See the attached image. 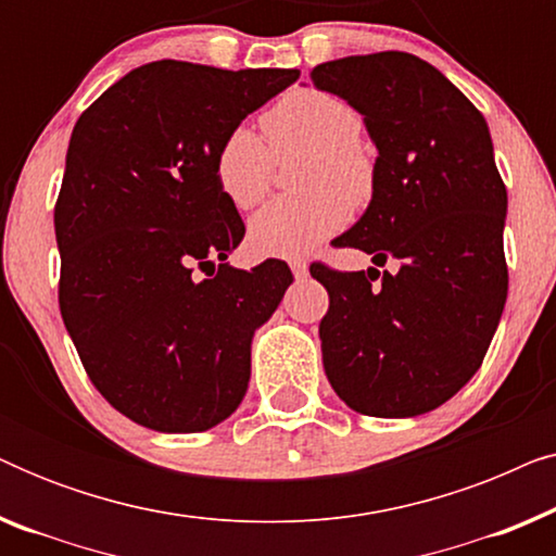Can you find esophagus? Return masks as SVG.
Here are the masks:
<instances>
[{
  "instance_id": "esophagus-1",
  "label": "esophagus",
  "mask_w": 556,
  "mask_h": 556,
  "mask_svg": "<svg viewBox=\"0 0 556 556\" xmlns=\"http://www.w3.org/2000/svg\"><path fill=\"white\" fill-rule=\"evenodd\" d=\"M288 265H291V270H293V276L295 278H306L308 276V265H306V261H301V257H293V261L291 263H288Z\"/></svg>"
}]
</instances>
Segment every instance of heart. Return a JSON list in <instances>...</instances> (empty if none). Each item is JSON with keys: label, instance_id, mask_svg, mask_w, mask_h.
<instances>
[{"label": "heart", "instance_id": "1", "mask_svg": "<svg viewBox=\"0 0 556 556\" xmlns=\"http://www.w3.org/2000/svg\"><path fill=\"white\" fill-rule=\"evenodd\" d=\"M265 144L250 126L225 136L215 154V179L232 207L250 210L268 194L276 159L308 151L299 197H278L250 219V245L261 255L295 257L341 230L375 194V162L362 149V116L339 96L295 88L261 116Z\"/></svg>", "mask_w": 556, "mask_h": 556}]
</instances>
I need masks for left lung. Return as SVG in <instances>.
I'll list each match as a JSON object with an SVG mask.
<instances>
[{
  "instance_id": "obj_1",
  "label": "left lung",
  "mask_w": 556,
  "mask_h": 556,
  "mask_svg": "<svg viewBox=\"0 0 556 556\" xmlns=\"http://www.w3.org/2000/svg\"><path fill=\"white\" fill-rule=\"evenodd\" d=\"M311 80L362 113L379 151L369 207L333 242L400 263L382 276L311 265L329 291L326 377L362 415L430 413L481 367L508 293L506 187L489 126L409 52L331 60Z\"/></svg>"
}]
</instances>
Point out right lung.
Segmentation results:
<instances>
[{
  "mask_svg": "<svg viewBox=\"0 0 556 556\" xmlns=\"http://www.w3.org/2000/svg\"><path fill=\"white\" fill-rule=\"evenodd\" d=\"M299 75L156 60L73 128L55 202L60 314L96 390L143 428L210 430L245 397L250 341L293 276L273 257L225 263L245 223L215 154Z\"/></svg>",
  "mask_w": 556,
  "mask_h": 556,
  "instance_id": "obj_1",
  "label": "right lung"
}]
</instances>
